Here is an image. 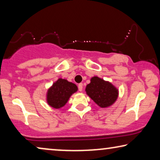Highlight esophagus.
Segmentation results:
<instances>
[{
	"label": "esophagus",
	"mask_w": 160,
	"mask_h": 160,
	"mask_svg": "<svg viewBox=\"0 0 160 160\" xmlns=\"http://www.w3.org/2000/svg\"><path fill=\"white\" fill-rule=\"evenodd\" d=\"M78 91L82 92V89H83V84L82 83H81V84H79L78 85Z\"/></svg>",
	"instance_id": "obj_1"
}]
</instances>
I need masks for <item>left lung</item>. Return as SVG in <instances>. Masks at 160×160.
Masks as SVG:
<instances>
[{"label":"left lung","mask_w":160,"mask_h":160,"mask_svg":"<svg viewBox=\"0 0 160 160\" xmlns=\"http://www.w3.org/2000/svg\"><path fill=\"white\" fill-rule=\"evenodd\" d=\"M85 90L89 97L101 108L111 106L117 100L119 94L118 89L112 84L98 76L91 78Z\"/></svg>","instance_id":"8db88e82"}]
</instances>
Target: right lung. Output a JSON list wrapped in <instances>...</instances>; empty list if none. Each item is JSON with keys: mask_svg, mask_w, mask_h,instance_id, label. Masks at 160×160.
I'll return each mask as SVG.
<instances>
[{"mask_svg": "<svg viewBox=\"0 0 160 160\" xmlns=\"http://www.w3.org/2000/svg\"><path fill=\"white\" fill-rule=\"evenodd\" d=\"M78 90L75 84L66 79L59 78L48 89L47 100L48 104L54 108H60L66 104L72 94Z\"/></svg>", "mask_w": 160, "mask_h": 160, "instance_id": "obj_1", "label": "right lung"}]
</instances>
